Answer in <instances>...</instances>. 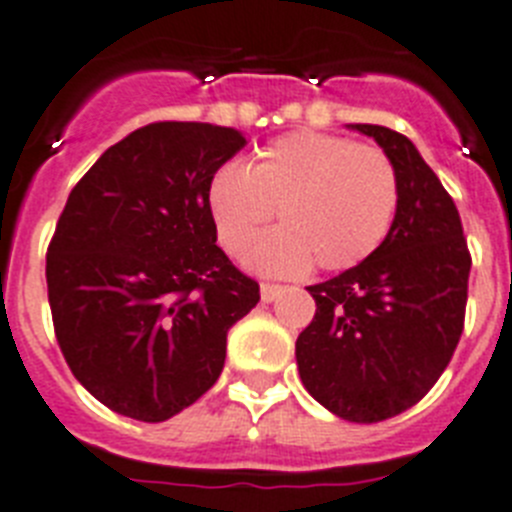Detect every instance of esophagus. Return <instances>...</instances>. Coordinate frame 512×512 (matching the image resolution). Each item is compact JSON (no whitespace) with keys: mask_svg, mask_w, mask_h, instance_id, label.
Listing matches in <instances>:
<instances>
[{"mask_svg":"<svg viewBox=\"0 0 512 512\" xmlns=\"http://www.w3.org/2000/svg\"><path fill=\"white\" fill-rule=\"evenodd\" d=\"M286 289V286H281V283H260V296H263V302H273V299H278V294Z\"/></svg>","mask_w":512,"mask_h":512,"instance_id":"34e87169","label":"esophagus"}]
</instances>
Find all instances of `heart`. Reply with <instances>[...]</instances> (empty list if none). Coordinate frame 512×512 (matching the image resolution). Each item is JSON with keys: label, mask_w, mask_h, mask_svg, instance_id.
Listing matches in <instances>:
<instances>
[{"label": "heart", "mask_w": 512, "mask_h": 512, "mask_svg": "<svg viewBox=\"0 0 512 512\" xmlns=\"http://www.w3.org/2000/svg\"><path fill=\"white\" fill-rule=\"evenodd\" d=\"M401 184L382 148L328 132H291L255 163H223L208 184L218 244L242 255L278 213L281 229L249 249L260 273L291 276L315 263L322 273L356 268L388 239Z\"/></svg>", "instance_id": "heart-1"}]
</instances>
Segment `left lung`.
<instances>
[{"instance_id": "8db88e82", "label": "left lung", "mask_w": 512, "mask_h": 512, "mask_svg": "<svg viewBox=\"0 0 512 512\" xmlns=\"http://www.w3.org/2000/svg\"><path fill=\"white\" fill-rule=\"evenodd\" d=\"M393 161L401 203L375 255L307 286L315 317L296 338L304 388L346 422L375 424L432 390L461 341L471 252L453 197L401 132L354 124Z\"/></svg>"}]
</instances>
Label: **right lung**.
<instances>
[{"label":"right lung","mask_w":512,"mask_h":512,"mask_svg":"<svg viewBox=\"0 0 512 512\" xmlns=\"http://www.w3.org/2000/svg\"><path fill=\"white\" fill-rule=\"evenodd\" d=\"M247 145L231 127L145 124L67 197L46 249L54 336L93 398L166 422L216 385L226 333L260 302L216 244L210 176Z\"/></svg>","instance_id":"1"}]
</instances>
